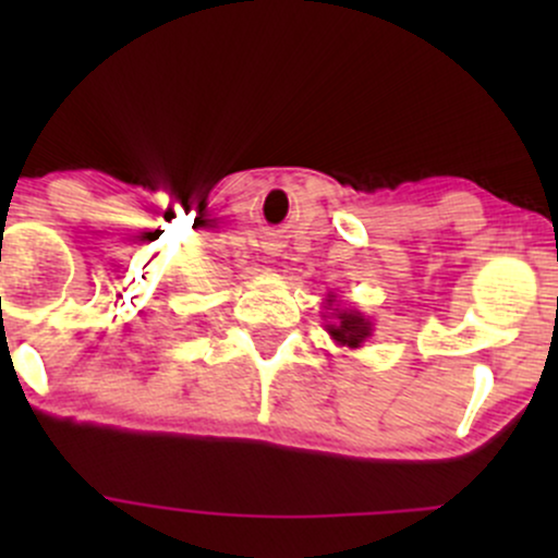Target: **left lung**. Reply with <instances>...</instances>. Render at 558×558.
<instances>
[{"label": "left lung", "mask_w": 558, "mask_h": 558, "mask_svg": "<svg viewBox=\"0 0 558 558\" xmlns=\"http://www.w3.org/2000/svg\"><path fill=\"white\" fill-rule=\"evenodd\" d=\"M330 336L343 345H360L369 336V323L356 312H341L338 325H330Z\"/></svg>", "instance_id": "obj_1"}]
</instances>
